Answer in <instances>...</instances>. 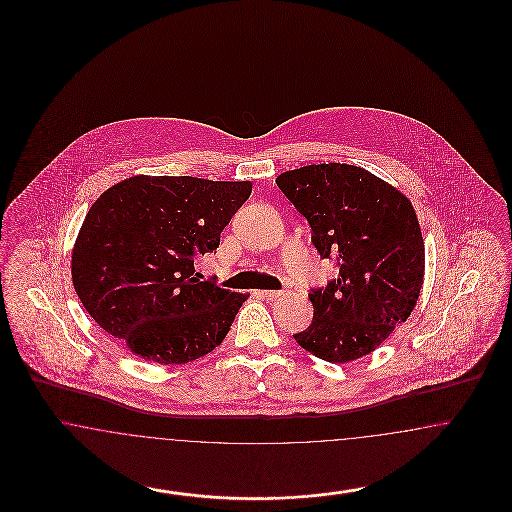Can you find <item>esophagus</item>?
<instances>
[{
  "label": "esophagus",
  "instance_id": "34e87169",
  "mask_svg": "<svg viewBox=\"0 0 512 512\" xmlns=\"http://www.w3.org/2000/svg\"><path fill=\"white\" fill-rule=\"evenodd\" d=\"M282 295V292H276V290H263V292H259V297H263V299H278Z\"/></svg>",
  "mask_w": 512,
  "mask_h": 512
}]
</instances>
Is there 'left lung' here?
<instances>
[{
	"label": "left lung",
	"mask_w": 512,
	"mask_h": 512,
	"mask_svg": "<svg viewBox=\"0 0 512 512\" xmlns=\"http://www.w3.org/2000/svg\"><path fill=\"white\" fill-rule=\"evenodd\" d=\"M311 226L320 259L338 278L311 288L313 322L293 334L328 363L374 351L413 313L424 282V242L411 201L353 165H309L276 178Z\"/></svg>",
	"instance_id": "1"
}]
</instances>
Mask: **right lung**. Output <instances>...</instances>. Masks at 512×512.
<instances>
[{"mask_svg": "<svg viewBox=\"0 0 512 512\" xmlns=\"http://www.w3.org/2000/svg\"><path fill=\"white\" fill-rule=\"evenodd\" d=\"M251 182L132 176L99 195L73 249L84 309L146 361L184 365L226 338L245 293L197 280L194 261L217 251L220 232Z\"/></svg>", "mask_w": 512, "mask_h": 512, "instance_id": "add662e5", "label": "right lung"}]
</instances>
